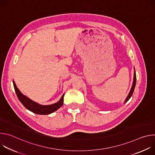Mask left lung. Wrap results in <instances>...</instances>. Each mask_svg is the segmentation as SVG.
Returning a JSON list of instances; mask_svg holds the SVG:
<instances>
[{
  "mask_svg": "<svg viewBox=\"0 0 155 155\" xmlns=\"http://www.w3.org/2000/svg\"><path fill=\"white\" fill-rule=\"evenodd\" d=\"M136 71H135V69H134V81H133V83H132V87H131V90L130 91V93H129V95L127 96L126 101H125V102H126L127 101H128V100L130 98V97L132 96V94H133L134 93V88H135V86H136Z\"/></svg>",
  "mask_w": 155,
  "mask_h": 155,
  "instance_id": "1",
  "label": "left lung"
}]
</instances>
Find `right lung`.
<instances>
[{"label":"right lung","instance_id":"1","mask_svg":"<svg viewBox=\"0 0 155 155\" xmlns=\"http://www.w3.org/2000/svg\"><path fill=\"white\" fill-rule=\"evenodd\" d=\"M13 83L16 94L19 101L28 110H30V111L34 114L39 115L50 114L55 112L56 110L59 109L63 105L64 94L62 95L61 99L58 102L49 105H42L34 102L33 101L31 100L30 99L23 95L16 87V85L14 81H13Z\"/></svg>","mask_w":155,"mask_h":155}]
</instances>
